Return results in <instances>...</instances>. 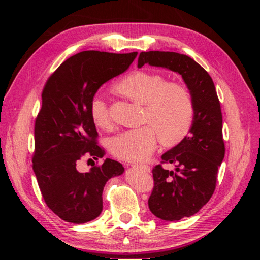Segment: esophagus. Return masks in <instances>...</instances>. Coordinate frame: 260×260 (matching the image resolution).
Instances as JSON below:
<instances>
[{
  "mask_svg": "<svg viewBox=\"0 0 260 260\" xmlns=\"http://www.w3.org/2000/svg\"><path fill=\"white\" fill-rule=\"evenodd\" d=\"M137 167H139V168H141V169H143V170L146 171V172L151 171V168H149V166H147V165H137Z\"/></svg>",
  "mask_w": 260,
  "mask_h": 260,
  "instance_id": "obj_1",
  "label": "esophagus"
}]
</instances>
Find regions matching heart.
<instances>
[{"label": "heart", "instance_id": "heart-1", "mask_svg": "<svg viewBox=\"0 0 260 260\" xmlns=\"http://www.w3.org/2000/svg\"><path fill=\"white\" fill-rule=\"evenodd\" d=\"M114 90L145 106L141 128L123 131L109 142L111 152L128 161H144L157 145V135L164 144L179 143L190 131L195 115L194 99L190 89L179 82H168L157 73L137 70L125 76ZM91 119L96 127L108 130L112 119L105 101L94 96L90 103Z\"/></svg>", "mask_w": 260, "mask_h": 260}]
</instances>
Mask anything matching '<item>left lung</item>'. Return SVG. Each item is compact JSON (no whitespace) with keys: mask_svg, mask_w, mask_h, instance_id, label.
Returning a JSON list of instances; mask_svg holds the SVG:
<instances>
[{"mask_svg":"<svg viewBox=\"0 0 260 260\" xmlns=\"http://www.w3.org/2000/svg\"><path fill=\"white\" fill-rule=\"evenodd\" d=\"M145 64L180 74L194 99L190 133L161 156V164H174L176 171L164 169L161 165L152 171L149 210L162 220L175 221L196 214L215 192L218 168L225 152L221 107L211 77L191 57L176 52H142L138 67Z\"/></svg>","mask_w":260,"mask_h":260,"instance_id":"1","label":"left lung"}]
</instances>
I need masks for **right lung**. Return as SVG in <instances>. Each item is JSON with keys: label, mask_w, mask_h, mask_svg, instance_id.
Instances as JSON below:
<instances>
[{"label": "right lung", "mask_w": 260, "mask_h": 260, "mask_svg": "<svg viewBox=\"0 0 260 260\" xmlns=\"http://www.w3.org/2000/svg\"><path fill=\"white\" fill-rule=\"evenodd\" d=\"M137 55L80 52L62 62L44 85L32 167L45 204L67 222L85 223L99 217L106 182L124 170L109 158L94 162L88 172L79 171L78 165L84 157L99 160L104 156L91 119V100L102 84L125 72Z\"/></svg>", "instance_id": "obj_1"}]
</instances>
